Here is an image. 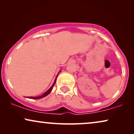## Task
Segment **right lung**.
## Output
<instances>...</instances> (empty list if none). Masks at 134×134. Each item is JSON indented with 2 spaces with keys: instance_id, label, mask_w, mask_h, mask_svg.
Segmentation results:
<instances>
[{
  "instance_id": "1",
  "label": "right lung",
  "mask_w": 134,
  "mask_h": 134,
  "mask_svg": "<svg viewBox=\"0 0 134 134\" xmlns=\"http://www.w3.org/2000/svg\"><path fill=\"white\" fill-rule=\"evenodd\" d=\"M59 72H60V71H59ZM59 72H58V74H59ZM58 74H57V76L56 78H55V81H54V83H53V85H52V87H51L50 88H49V89L48 90H47V91H46V92H45L44 93H43V94L41 95V96H36V97H32V96H31V97H28V98L33 99H41V98H44V97L46 96L47 95H48V94H49V93H51V91H52V88H53V87H54V85H55V83L57 77V76H58Z\"/></svg>"
}]
</instances>
